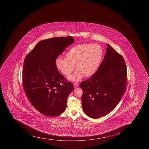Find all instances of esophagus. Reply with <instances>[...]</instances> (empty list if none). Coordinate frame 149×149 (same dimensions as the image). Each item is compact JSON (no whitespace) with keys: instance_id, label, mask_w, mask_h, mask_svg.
I'll use <instances>...</instances> for the list:
<instances>
[{"instance_id":"esophagus-1","label":"esophagus","mask_w":149,"mask_h":149,"mask_svg":"<svg viewBox=\"0 0 149 149\" xmlns=\"http://www.w3.org/2000/svg\"><path fill=\"white\" fill-rule=\"evenodd\" d=\"M78 86L79 85L77 84H76V83L74 84V88H77V87H78Z\"/></svg>"}]
</instances>
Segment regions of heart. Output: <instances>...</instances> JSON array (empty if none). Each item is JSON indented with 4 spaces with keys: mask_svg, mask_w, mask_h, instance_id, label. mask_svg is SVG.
I'll use <instances>...</instances> for the list:
<instances>
[{
    "mask_svg": "<svg viewBox=\"0 0 149 149\" xmlns=\"http://www.w3.org/2000/svg\"><path fill=\"white\" fill-rule=\"evenodd\" d=\"M103 55V49L100 45L81 44L71 48L66 53V58H57L55 63L58 70L67 76L70 75L76 65L77 70L68 79L77 82L84 75L89 77L96 72Z\"/></svg>",
    "mask_w": 149,
    "mask_h": 149,
    "instance_id": "b5f03b06",
    "label": "heart"
}]
</instances>
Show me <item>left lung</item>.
<instances>
[{
	"label": "left lung",
	"mask_w": 149,
	"mask_h": 149,
	"mask_svg": "<svg viewBox=\"0 0 149 149\" xmlns=\"http://www.w3.org/2000/svg\"><path fill=\"white\" fill-rule=\"evenodd\" d=\"M107 45L104 57L97 70L81 82V103L86 115L97 118L110 113L125 91L127 68L123 58Z\"/></svg>",
	"instance_id": "left-lung-1"
}]
</instances>
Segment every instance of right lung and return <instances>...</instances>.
<instances>
[{"label":"right lung","mask_w":149,"mask_h":149,"mask_svg":"<svg viewBox=\"0 0 149 149\" xmlns=\"http://www.w3.org/2000/svg\"><path fill=\"white\" fill-rule=\"evenodd\" d=\"M74 42L71 36L42 40L24 60L23 84L26 95L32 105L47 116L63 113L73 90V85L60 73L55 62Z\"/></svg>","instance_id":"right-lung-1"}]
</instances>
